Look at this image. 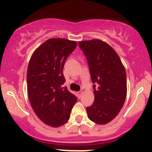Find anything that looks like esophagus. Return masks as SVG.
<instances>
[{"label":"esophagus","instance_id":"1","mask_svg":"<svg viewBox=\"0 0 152 152\" xmlns=\"http://www.w3.org/2000/svg\"><path fill=\"white\" fill-rule=\"evenodd\" d=\"M77 95H78V99H80L82 96V95H83V92H82L81 91H80L77 92Z\"/></svg>","mask_w":152,"mask_h":152}]
</instances>
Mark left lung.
<instances>
[{"mask_svg":"<svg viewBox=\"0 0 152 152\" xmlns=\"http://www.w3.org/2000/svg\"><path fill=\"white\" fill-rule=\"evenodd\" d=\"M86 56L95 96L86 108L88 117L98 124H106L117 116L126 97V74L116 52L98 39L80 41Z\"/></svg>","mask_w":152,"mask_h":152,"instance_id":"1","label":"left lung"}]
</instances>
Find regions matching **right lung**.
<instances>
[{"label": "right lung", "instance_id": "add662e5", "mask_svg": "<svg viewBox=\"0 0 152 152\" xmlns=\"http://www.w3.org/2000/svg\"><path fill=\"white\" fill-rule=\"evenodd\" d=\"M76 41L50 38L34 51L27 71L28 95L38 117L58 127L69 121L77 98L67 87L63 74L66 58L76 48Z\"/></svg>", "mask_w": 152, "mask_h": 152}]
</instances>
